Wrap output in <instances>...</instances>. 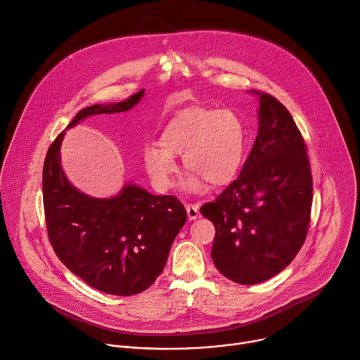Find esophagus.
<instances>
[{"mask_svg":"<svg viewBox=\"0 0 360 360\" xmlns=\"http://www.w3.org/2000/svg\"><path fill=\"white\" fill-rule=\"evenodd\" d=\"M186 212H187V216L190 220H195L199 217V205H187L186 206Z\"/></svg>","mask_w":360,"mask_h":360,"instance_id":"obj_1","label":"esophagus"}]
</instances>
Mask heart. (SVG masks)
Instances as JSON below:
<instances>
[{"label":"heart","mask_w":360,"mask_h":360,"mask_svg":"<svg viewBox=\"0 0 360 360\" xmlns=\"http://www.w3.org/2000/svg\"><path fill=\"white\" fill-rule=\"evenodd\" d=\"M160 143L143 150L146 170L158 190H167L177 173L176 155H183L188 174L184 190L205 191L213 186L231 183L243 161L246 131L239 115L231 109L193 106L180 110L164 125Z\"/></svg>","instance_id":"heart-1"}]
</instances>
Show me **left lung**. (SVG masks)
<instances>
[{
	"mask_svg": "<svg viewBox=\"0 0 360 360\" xmlns=\"http://www.w3.org/2000/svg\"><path fill=\"white\" fill-rule=\"evenodd\" d=\"M259 98L258 135L239 177L200 213L216 235L212 259L233 283H264L298 254L306 240L313 179L306 144L287 110L269 94Z\"/></svg>",
	"mask_w": 360,
	"mask_h": 360,
	"instance_id": "left-lung-1",
	"label": "left lung"
}]
</instances>
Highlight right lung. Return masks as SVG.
<instances>
[{"mask_svg": "<svg viewBox=\"0 0 360 360\" xmlns=\"http://www.w3.org/2000/svg\"><path fill=\"white\" fill-rule=\"evenodd\" d=\"M144 89L118 103H96L76 114L68 128L101 114L134 108ZM65 131L50 146L43 167V203L49 239L59 259L88 285L114 295L147 290L162 272L186 224L174 196H154L127 183L117 196L99 199L77 190L60 164Z\"/></svg>", "mask_w": 360, "mask_h": 360, "instance_id": "1", "label": "right lung"}]
</instances>
